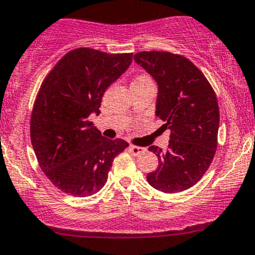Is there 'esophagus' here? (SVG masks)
Returning <instances> with one entry per match:
<instances>
[{
    "instance_id": "esophagus-1",
    "label": "esophagus",
    "mask_w": 255,
    "mask_h": 255,
    "mask_svg": "<svg viewBox=\"0 0 255 255\" xmlns=\"http://www.w3.org/2000/svg\"><path fill=\"white\" fill-rule=\"evenodd\" d=\"M128 150H130V153L132 154V155H139V154H142L143 151H145L144 148L142 147H137V145H130L128 147Z\"/></svg>"
}]
</instances>
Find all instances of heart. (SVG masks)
<instances>
[{"label": "heart", "mask_w": 255, "mask_h": 255, "mask_svg": "<svg viewBox=\"0 0 255 255\" xmlns=\"http://www.w3.org/2000/svg\"><path fill=\"white\" fill-rule=\"evenodd\" d=\"M145 79H149V77H147V76H139L138 78H137L135 82H141V81H145Z\"/></svg>", "instance_id": "1"}]
</instances>
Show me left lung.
I'll use <instances>...</instances> for the list:
<instances>
[{"mask_svg": "<svg viewBox=\"0 0 255 255\" xmlns=\"http://www.w3.org/2000/svg\"><path fill=\"white\" fill-rule=\"evenodd\" d=\"M133 60L158 83L155 114L171 130L167 150L155 145L159 165L147 174L156 190L179 193L195 185L216 154L219 107L204 73L189 59L168 51H139Z\"/></svg>", "mask_w": 255, "mask_h": 255, "instance_id": "left-lung-1", "label": "left lung"}]
</instances>
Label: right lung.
I'll return each instance as SVG.
<instances>
[{
	"label": "right lung",
	"instance_id": "add662e5",
	"mask_svg": "<svg viewBox=\"0 0 255 255\" xmlns=\"http://www.w3.org/2000/svg\"><path fill=\"white\" fill-rule=\"evenodd\" d=\"M131 61L132 53L77 48L59 60L39 88L31 114V143L43 172L68 195L101 190L114 158L128 147L124 139L102 136L89 117L100 113L105 91Z\"/></svg>",
	"mask_w": 255,
	"mask_h": 255
}]
</instances>
